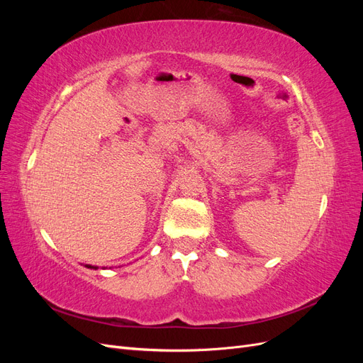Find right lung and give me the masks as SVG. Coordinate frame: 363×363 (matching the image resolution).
Returning a JSON list of instances; mask_svg holds the SVG:
<instances>
[{
	"instance_id": "obj_1",
	"label": "right lung",
	"mask_w": 363,
	"mask_h": 363,
	"mask_svg": "<svg viewBox=\"0 0 363 363\" xmlns=\"http://www.w3.org/2000/svg\"><path fill=\"white\" fill-rule=\"evenodd\" d=\"M87 268H95V267H91V265H87ZM96 269V268H95Z\"/></svg>"
}]
</instances>
